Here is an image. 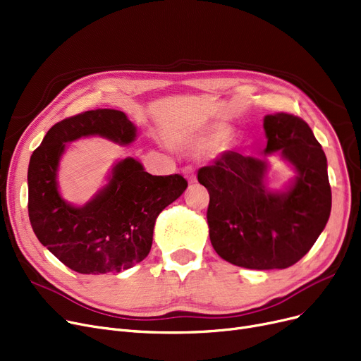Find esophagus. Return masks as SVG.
<instances>
[{"label": "esophagus", "mask_w": 361, "mask_h": 361, "mask_svg": "<svg viewBox=\"0 0 361 361\" xmlns=\"http://www.w3.org/2000/svg\"><path fill=\"white\" fill-rule=\"evenodd\" d=\"M183 174H184V177L189 180V183H195L196 181V176H195V171L190 168V166H187V168H184V171H183Z\"/></svg>", "instance_id": "esophagus-1"}]
</instances>
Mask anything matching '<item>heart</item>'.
<instances>
[{
	"instance_id": "obj_1",
	"label": "heart",
	"mask_w": 361,
	"mask_h": 361,
	"mask_svg": "<svg viewBox=\"0 0 361 361\" xmlns=\"http://www.w3.org/2000/svg\"><path fill=\"white\" fill-rule=\"evenodd\" d=\"M224 138H226V134L223 131H218L211 135L195 140V142H192V146H195L200 152H214L221 147Z\"/></svg>"
}]
</instances>
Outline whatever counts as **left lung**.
I'll list each match as a JSON object with an SVG mask.
<instances>
[{
    "label": "left lung",
    "instance_id": "obj_1",
    "mask_svg": "<svg viewBox=\"0 0 361 361\" xmlns=\"http://www.w3.org/2000/svg\"><path fill=\"white\" fill-rule=\"evenodd\" d=\"M264 130V153L280 150L296 171L286 192L267 189L265 158L230 150L202 166L197 180L209 193V239L219 257L252 270L288 269L316 243L331 215L327 161L300 116L267 115Z\"/></svg>",
    "mask_w": 361,
    "mask_h": 361
}]
</instances>
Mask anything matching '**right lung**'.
<instances>
[{"label": "right lung", "instance_id": "right-lung-1", "mask_svg": "<svg viewBox=\"0 0 361 361\" xmlns=\"http://www.w3.org/2000/svg\"><path fill=\"white\" fill-rule=\"evenodd\" d=\"M135 134L123 112L96 109L53 125L30 156V226L38 240L76 273H119L143 261L150 252L156 218L185 190L183 176H152L138 161L127 158L114 166L107 185L84 207L61 199L57 168L66 143L102 135L130 145Z\"/></svg>", "mask_w": 361, "mask_h": 361}]
</instances>
